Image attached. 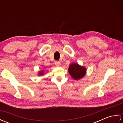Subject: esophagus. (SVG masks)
<instances>
[{"label":"esophagus","mask_w":123,"mask_h":123,"mask_svg":"<svg viewBox=\"0 0 123 123\" xmlns=\"http://www.w3.org/2000/svg\"><path fill=\"white\" fill-rule=\"evenodd\" d=\"M54 64H55V65L56 67H59V66H60V64H61V63H60V62L59 61H55L54 62Z\"/></svg>","instance_id":"obj_1"}]
</instances>
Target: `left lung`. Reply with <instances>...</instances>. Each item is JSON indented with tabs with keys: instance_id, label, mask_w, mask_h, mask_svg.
I'll return each mask as SVG.
<instances>
[{
	"instance_id": "obj_1",
	"label": "left lung",
	"mask_w": 123,
	"mask_h": 123,
	"mask_svg": "<svg viewBox=\"0 0 123 123\" xmlns=\"http://www.w3.org/2000/svg\"><path fill=\"white\" fill-rule=\"evenodd\" d=\"M86 72L85 68L79 66L78 64L72 63L70 65L69 68L70 74L75 80H79L84 77Z\"/></svg>"
}]
</instances>
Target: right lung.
Segmentation results:
<instances>
[{"label": "right lung", "instance_id": "1", "mask_svg": "<svg viewBox=\"0 0 123 123\" xmlns=\"http://www.w3.org/2000/svg\"><path fill=\"white\" fill-rule=\"evenodd\" d=\"M43 74V71H41V72H40V73H39V74H40V75H42Z\"/></svg>", "mask_w": 123, "mask_h": 123}]
</instances>
